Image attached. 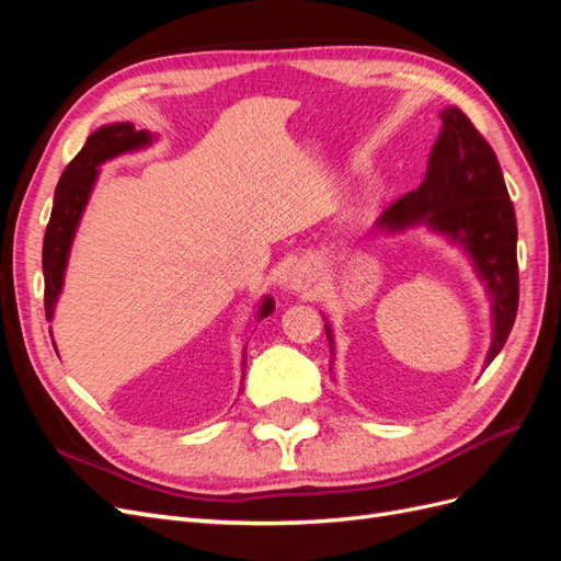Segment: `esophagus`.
I'll list each match as a JSON object with an SVG mask.
<instances>
[{"label": "esophagus", "instance_id": "34e87169", "mask_svg": "<svg viewBox=\"0 0 561 561\" xmlns=\"http://www.w3.org/2000/svg\"><path fill=\"white\" fill-rule=\"evenodd\" d=\"M316 276H318V271L311 262H304V264L295 266L293 274H290V290L293 293L309 290V287L316 283Z\"/></svg>", "mask_w": 561, "mask_h": 561}]
</instances>
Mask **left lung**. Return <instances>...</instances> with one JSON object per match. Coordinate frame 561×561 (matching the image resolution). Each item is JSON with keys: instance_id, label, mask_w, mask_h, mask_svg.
I'll use <instances>...</instances> for the list:
<instances>
[{"instance_id": "1", "label": "left lung", "mask_w": 561, "mask_h": 561, "mask_svg": "<svg viewBox=\"0 0 561 561\" xmlns=\"http://www.w3.org/2000/svg\"><path fill=\"white\" fill-rule=\"evenodd\" d=\"M439 118L443 130L428 157L426 178L377 219L375 233L393 236L423 225L466 252L491 311L486 367L507 342L517 316V219L494 149L458 107H445ZM322 320L334 355L332 328L325 316Z\"/></svg>"}]
</instances>
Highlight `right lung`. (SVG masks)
<instances>
[{
    "instance_id": "right-lung-1",
    "label": "right lung",
    "mask_w": 561,
    "mask_h": 561,
    "mask_svg": "<svg viewBox=\"0 0 561 561\" xmlns=\"http://www.w3.org/2000/svg\"><path fill=\"white\" fill-rule=\"evenodd\" d=\"M154 140L157 135H151L149 130H138L130 122L107 124V126H100L95 133H91L79 154L67 163L56 186L54 210H50V219L44 233V250H42L44 309L48 320H54L56 304L65 283L67 260H70V250L75 243L79 222L83 217V210L89 206L93 186L98 182L100 165L122 154H133V151L147 149ZM274 309H276L274 297L268 295L262 297L257 311H254V320L260 322L262 318L274 313ZM243 358H245V351H243Z\"/></svg>"
}]
</instances>
